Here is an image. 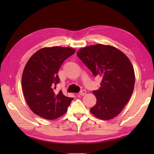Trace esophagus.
<instances>
[{"label": "esophagus", "mask_w": 154, "mask_h": 154, "mask_svg": "<svg viewBox=\"0 0 154 154\" xmlns=\"http://www.w3.org/2000/svg\"><path fill=\"white\" fill-rule=\"evenodd\" d=\"M86 94H87V91L85 90H82L79 92V94L81 96H84V95H85Z\"/></svg>", "instance_id": "1"}]
</instances>
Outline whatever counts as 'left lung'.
Instances as JSON below:
<instances>
[{
    "label": "left lung",
    "mask_w": 154,
    "mask_h": 154,
    "mask_svg": "<svg viewBox=\"0 0 154 154\" xmlns=\"http://www.w3.org/2000/svg\"><path fill=\"white\" fill-rule=\"evenodd\" d=\"M77 55L94 76L102 77L100 87L93 91L97 103L91 114L103 120L117 116L134 88V70L128 57L116 48L103 44L81 48Z\"/></svg>",
    "instance_id": "obj_1"
}]
</instances>
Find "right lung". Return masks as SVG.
<instances>
[{"label":"right lung","instance_id":"1","mask_svg":"<svg viewBox=\"0 0 154 154\" xmlns=\"http://www.w3.org/2000/svg\"><path fill=\"white\" fill-rule=\"evenodd\" d=\"M75 52V49L68 47L43 48L27 61L22 77V91L35 114L54 120L67 112L73 98L65 96L61 91L55 93L54 89L60 81L57 73L61 64Z\"/></svg>","mask_w":154,"mask_h":154}]
</instances>
